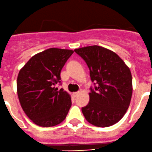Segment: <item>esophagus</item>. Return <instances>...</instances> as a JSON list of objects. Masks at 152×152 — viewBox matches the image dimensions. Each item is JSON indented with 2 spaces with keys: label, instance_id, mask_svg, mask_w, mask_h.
Masks as SVG:
<instances>
[{
  "label": "esophagus",
  "instance_id": "esophagus-1",
  "mask_svg": "<svg viewBox=\"0 0 152 152\" xmlns=\"http://www.w3.org/2000/svg\"><path fill=\"white\" fill-rule=\"evenodd\" d=\"M79 93H80V92H79V91H77V92H74V93H73V96H74V97H76V96H77L79 94Z\"/></svg>",
  "mask_w": 152,
  "mask_h": 152
}]
</instances>
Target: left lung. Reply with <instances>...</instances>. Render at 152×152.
<instances>
[{
    "label": "left lung",
    "mask_w": 152,
    "mask_h": 152,
    "mask_svg": "<svg viewBox=\"0 0 152 152\" xmlns=\"http://www.w3.org/2000/svg\"><path fill=\"white\" fill-rule=\"evenodd\" d=\"M90 69V101L82 111L90 124L108 127L118 123L129 107L132 95V79L129 68L111 50L99 45L75 49ZM94 85L96 84L94 83Z\"/></svg>",
    "instance_id": "1"
}]
</instances>
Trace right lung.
Here are the masks:
<instances>
[{"instance_id":"add662e5","label":"right lung","mask_w":152,"mask_h":152,"mask_svg":"<svg viewBox=\"0 0 152 152\" xmlns=\"http://www.w3.org/2000/svg\"><path fill=\"white\" fill-rule=\"evenodd\" d=\"M73 50L51 48L32 56L20 69L17 79L20 103L37 125L50 127L62 123L71 107L70 94L55 86Z\"/></svg>"}]
</instances>
